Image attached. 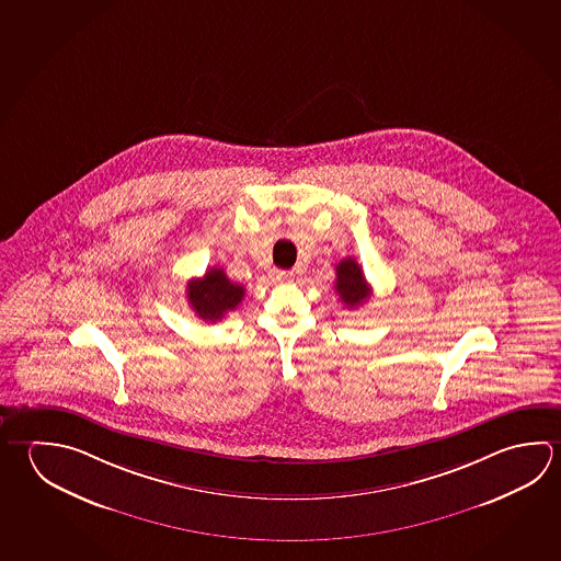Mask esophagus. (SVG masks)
Returning a JSON list of instances; mask_svg holds the SVG:
<instances>
[{"instance_id": "esophagus-1", "label": "esophagus", "mask_w": 561, "mask_h": 561, "mask_svg": "<svg viewBox=\"0 0 561 561\" xmlns=\"http://www.w3.org/2000/svg\"><path fill=\"white\" fill-rule=\"evenodd\" d=\"M272 279L274 282H289L294 277V272H285V270H272Z\"/></svg>"}]
</instances>
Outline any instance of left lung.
<instances>
[{"instance_id":"obj_1","label":"left lung","mask_w":561,"mask_h":561,"mask_svg":"<svg viewBox=\"0 0 561 561\" xmlns=\"http://www.w3.org/2000/svg\"><path fill=\"white\" fill-rule=\"evenodd\" d=\"M334 291L348 309L363 305L373 294L370 285L364 279L363 267L356 264L354 257H344L343 262H339Z\"/></svg>"}]
</instances>
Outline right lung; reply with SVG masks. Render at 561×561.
Returning a JSON list of instances; mask_svg holds the SVG:
<instances>
[{"label": "right lung", "mask_w": 561, "mask_h": 561, "mask_svg": "<svg viewBox=\"0 0 561 561\" xmlns=\"http://www.w3.org/2000/svg\"><path fill=\"white\" fill-rule=\"evenodd\" d=\"M191 309L207 323H217L228 311H234L244 299V285L228 279L225 270L210 267L207 274L187 284Z\"/></svg>", "instance_id": "obj_1"}]
</instances>
